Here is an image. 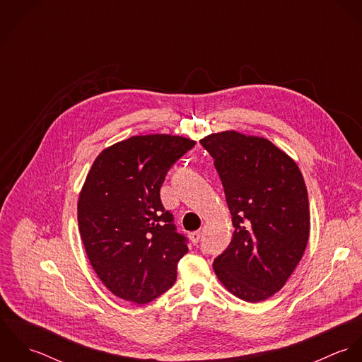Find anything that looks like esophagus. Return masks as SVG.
Returning a JSON list of instances; mask_svg holds the SVG:
<instances>
[{"instance_id": "1", "label": "esophagus", "mask_w": 362, "mask_h": 362, "mask_svg": "<svg viewBox=\"0 0 362 362\" xmlns=\"http://www.w3.org/2000/svg\"><path fill=\"white\" fill-rule=\"evenodd\" d=\"M189 240L192 244H198L199 240H201V231H194V233H189Z\"/></svg>"}]
</instances>
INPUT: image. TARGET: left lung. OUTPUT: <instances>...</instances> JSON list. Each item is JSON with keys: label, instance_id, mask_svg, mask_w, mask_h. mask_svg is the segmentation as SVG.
Returning <instances> with one entry per match:
<instances>
[{"label": "left lung", "instance_id": "8db88e82", "mask_svg": "<svg viewBox=\"0 0 362 362\" xmlns=\"http://www.w3.org/2000/svg\"><path fill=\"white\" fill-rule=\"evenodd\" d=\"M234 234L213 269L235 297L259 303L281 290L310 238V204L297 163L259 136L237 131L207 135Z\"/></svg>", "mask_w": 362, "mask_h": 362}]
</instances>
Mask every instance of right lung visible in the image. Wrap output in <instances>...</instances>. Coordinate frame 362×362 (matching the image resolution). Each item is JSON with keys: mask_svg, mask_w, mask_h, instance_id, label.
<instances>
[{"mask_svg": "<svg viewBox=\"0 0 362 362\" xmlns=\"http://www.w3.org/2000/svg\"><path fill=\"white\" fill-rule=\"evenodd\" d=\"M195 144L165 134L131 136L105 148L88 173L78 201L79 233L92 267L118 298L148 304L175 283L188 247L160 188Z\"/></svg>", "mask_w": 362, "mask_h": 362, "instance_id": "1", "label": "right lung"}]
</instances>
